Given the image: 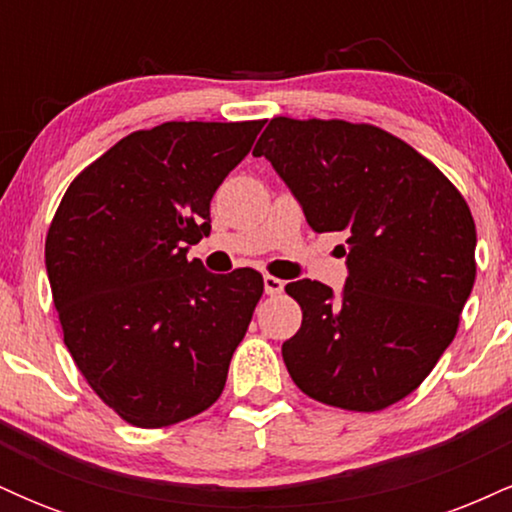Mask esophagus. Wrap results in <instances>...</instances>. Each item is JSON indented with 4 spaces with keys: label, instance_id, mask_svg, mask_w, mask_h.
I'll list each match as a JSON object with an SVG mask.
<instances>
[{
    "label": "esophagus",
    "instance_id": "esophagus-1",
    "mask_svg": "<svg viewBox=\"0 0 512 512\" xmlns=\"http://www.w3.org/2000/svg\"><path fill=\"white\" fill-rule=\"evenodd\" d=\"M284 291V281L281 279H276V276H264V293H267V296H276V293H281Z\"/></svg>",
    "mask_w": 512,
    "mask_h": 512
}]
</instances>
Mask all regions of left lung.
<instances>
[{"label":"left lung","instance_id":"left-lung-1","mask_svg":"<svg viewBox=\"0 0 512 512\" xmlns=\"http://www.w3.org/2000/svg\"><path fill=\"white\" fill-rule=\"evenodd\" d=\"M315 233H344V289L291 281L301 330L281 346L293 383L351 411L390 407L424 383L474 286L467 202L402 139L344 120L274 117L257 142Z\"/></svg>","mask_w":512,"mask_h":512}]
</instances>
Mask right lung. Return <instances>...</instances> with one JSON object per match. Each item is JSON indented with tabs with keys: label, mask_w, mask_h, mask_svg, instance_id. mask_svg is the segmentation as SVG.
<instances>
[{
	"label": "right lung",
	"mask_w": 512,
	"mask_h": 512,
	"mask_svg": "<svg viewBox=\"0 0 512 512\" xmlns=\"http://www.w3.org/2000/svg\"><path fill=\"white\" fill-rule=\"evenodd\" d=\"M255 122H163L120 139L64 192L45 267L64 344L122 419L161 428L221 395L264 291L262 274H211L187 252L209 204L250 154Z\"/></svg>",
	"instance_id": "right-lung-1"
}]
</instances>
